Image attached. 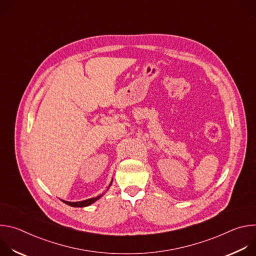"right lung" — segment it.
I'll return each mask as SVG.
<instances>
[{"mask_svg":"<svg viewBox=\"0 0 256 256\" xmlns=\"http://www.w3.org/2000/svg\"><path fill=\"white\" fill-rule=\"evenodd\" d=\"M112 182H110V184H109V186H112ZM108 190V188H107ZM102 196V194L101 196H96V198H89V200H82V202H66V200H62L64 204H68V206H75V208H83V206H90V204H92L93 202H95L97 200H99L100 198Z\"/></svg>","mask_w":256,"mask_h":256,"instance_id":"add662e5","label":"right lung"}]
</instances>
